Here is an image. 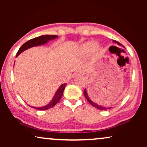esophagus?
Returning <instances> with one entry per match:
<instances>
[{
  "label": "esophagus",
  "mask_w": 147,
  "mask_h": 147,
  "mask_svg": "<svg viewBox=\"0 0 147 147\" xmlns=\"http://www.w3.org/2000/svg\"><path fill=\"white\" fill-rule=\"evenodd\" d=\"M84 72L83 71H77L74 74V76H83Z\"/></svg>",
  "instance_id": "obj_1"
}]
</instances>
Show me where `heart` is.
<instances>
[{
	"instance_id": "b5f03b06",
	"label": "heart",
	"mask_w": 147,
	"mask_h": 147,
	"mask_svg": "<svg viewBox=\"0 0 147 147\" xmlns=\"http://www.w3.org/2000/svg\"><path fill=\"white\" fill-rule=\"evenodd\" d=\"M92 48V51L94 52L97 51L98 49V45H94V43L91 41L86 42V43H84L83 45L81 46L80 47V51H81L82 53H88V51H90V50Z\"/></svg>"
}]
</instances>
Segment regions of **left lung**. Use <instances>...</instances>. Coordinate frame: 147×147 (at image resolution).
Segmentation results:
<instances>
[{"mask_svg":"<svg viewBox=\"0 0 147 147\" xmlns=\"http://www.w3.org/2000/svg\"><path fill=\"white\" fill-rule=\"evenodd\" d=\"M113 42H114V43H116L117 44H118V45H122L121 44H120V43H118V41H115V40H113ZM84 96H85V97H86V99H87L88 102H89V103H90V104H91V105L93 106L94 107H95V108H97V109H98V110H108V109H110V108H112L103 107V106H101L98 105V104H96V103H95V102H93V100H92V98H91V97H90V96L89 95V94H88V92H87V91H86V89L84 90Z\"/></svg>","mask_w":147,"mask_h":147,"instance_id":"8db88e82","label":"left lung"}]
</instances>
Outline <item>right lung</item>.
<instances>
[{
	"label": "right lung",
	"instance_id": "add662e5",
	"mask_svg": "<svg viewBox=\"0 0 147 147\" xmlns=\"http://www.w3.org/2000/svg\"><path fill=\"white\" fill-rule=\"evenodd\" d=\"M57 37V35H41L40 37H37L34 38V39H32L31 40H29V41L26 42L23 44V45L20 47V49L18 51L17 53V56L19 55L20 53H21L22 52L25 51V50L29 49V48H31L32 47H35V46H37V45H43L46 43H47L49 40L51 39H54L55 38ZM67 84H63L62 85L60 86V87L59 88V89L57 90V92H55V96L51 102H49L47 105H46L45 106H43V107H39V108H36V107H32L33 108H35V109L39 110H48L49 108H51L52 107H53L56 104H57L59 101L61 99V98L62 97L63 94V91L64 89H65V87Z\"/></svg>",
	"mask_w": 147,
	"mask_h": 147
}]
</instances>
